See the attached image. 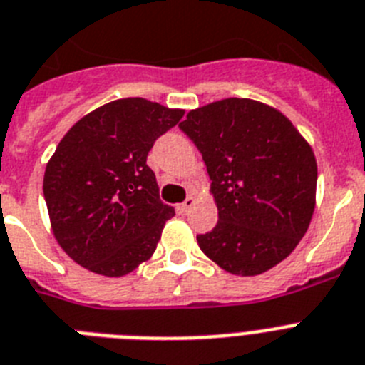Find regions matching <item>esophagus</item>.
<instances>
[{"mask_svg": "<svg viewBox=\"0 0 365 365\" xmlns=\"http://www.w3.org/2000/svg\"><path fill=\"white\" fill-rule=\"evenodd\" d=\"M194 205H195V199L192 197V195H190V197H186L185 203L179 205V210H180V212H188L190 208L194 207Z\"/></svg>", "mask_w": 365, "mask_h": 365, "instance_id": "esophagus-1", "label": "esophagus"}]
</instances>
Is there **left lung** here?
<instances>
[{"mask_svg": "<svg viewBox=\"0 0 365 365\" xmlns=\"http://www.w3.org/2000/svg\"><path fill=\"white\" fill-rule=\"evenodd\" d=\"M212 180L217 223L197 236L205 255L232 275L253 277L288 257L316 208L317 164L294 123L266 103L229 98L179 123Z\"/></svg>", "mask_w": 365, "mask_h": 365, "instance_id": "1", "label": "left lung"}]
</instances>
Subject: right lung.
I'll list each match as a JSON object with an SVG mask.
<instances>
[{"mask_svg":"<svg viewBox=\"0 0 365 365\" xmlns=\"http://www.w3.org/2000/svg\"><path fill=\"white\" fill-rule=\"evenodd\" d=\"M185 116L144 98L110 101L81 118L43 173V197L64 253L105 277L149 260L175 210L158 197L145 164L155 140Z\"/></svg>","mask_w":365,"mask_h":365,"instance_id":"1","label":"right lung"}]
</instances>
